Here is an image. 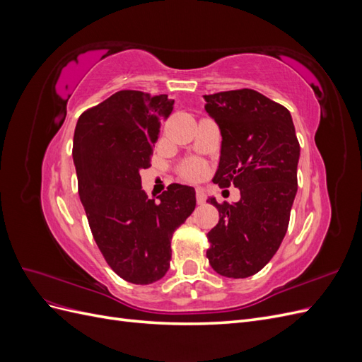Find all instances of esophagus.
I'll use <instances>...</instances> for the list:
<instances>
[{"instance_id":"esophagus-1","label":"esophagus","mask_w":362,"mask_h":362,"mask_svg":"<svg viewBox=\"0 0 362 362\" xmlns=\"http://www.w3.org/2000/svg\"><path fill=\"white\" fill-rule=\"evenodd\" d=\"M196 202H198L199 205H202L205 202V193L201 189L196 190Z\"/></svg>"}]
</instances>
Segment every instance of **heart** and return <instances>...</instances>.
Returning a JSON list of instances; mask_svg holds the SVG:
<instances>
[{"label": "heart", "mask_w": 362, "mask_h": 362, "mask_svg": "<svg viewBox=\"0 0 362 362\" xmlns=\"http://www.w3.org/2000/svg\"><path fill=\"white\" fill-rule=\"evenodd\" d=\"M182 177L187 178L190 181H196L199 180L202 175H204V168L198 163H187L185 166L182 168Z\"/></svg>", "instance_id": "b5f03b06"}]
</instances>
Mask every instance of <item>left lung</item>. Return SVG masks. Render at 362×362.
I'll use <instances>...</instances> for the list:
<instances>
[{
  "label": "left lung",
  "instance_id": "left-lung-1",
  "mask_svg": "<svg viewBox=\"0 0 362 362\" xmlns=\"http://www.w3.org/2000/svg\"><path fill=\"white\" fill-rule=\"evenodd\" d=\"M204 98L222 134L213 182L240 189L235 204L210 199L218 223L206 234V258L218 275L247 278L267 264L286 237L298 192L299 140L287 108L257 90Z\"/></svg>",
  "mask_w": 362,
  "mask_h": 362
}]
</instances>
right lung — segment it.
<instances>
[{
	"label": "right lung",
	"mask_w": 362,
	"mask_h": 362,
	"mask_svg": "<svg viewBox=\"0 0 362 362\" xmlns=\"http://www.w3.org/2000/svg\"><path fill=\"white\" fill-rule=\"evenodd\" d=\"M168 95L120 90L87 108L75 127L72 156L78 193L95 242L122 279L148 286L170 266V242L196 206L194 189L170 184L148 199L140 170L151 166Z\"/></svg>",
	"instance_id": "1"
}]
</instances>
